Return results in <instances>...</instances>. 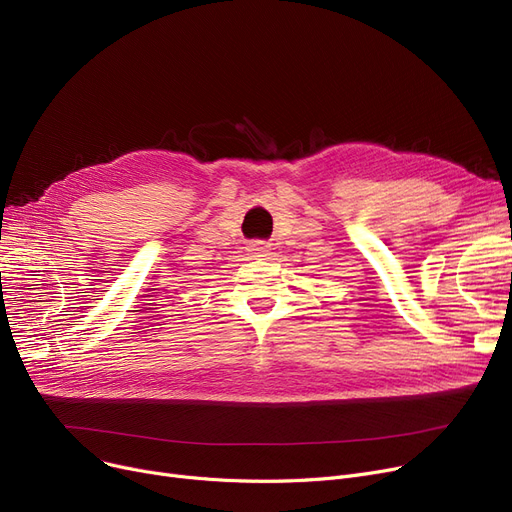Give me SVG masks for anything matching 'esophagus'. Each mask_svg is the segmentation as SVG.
<instances>
[{"label":"esophagus","instance_id":"esophagus-1","mask_svg":"<svg viewBox=\"0 0 512 512\" xmlns=\"http://www.w3.org/2000/svg\"><path fill=\"white\" fill-rule=\"evenodd\" d=\"M267 251H270V245H267V242H263V240H253V242H249V247H247V255L251 259H261V257L267 255Z\"/></svg>","mask_w":512,"mask_h":512}]
</instances>
